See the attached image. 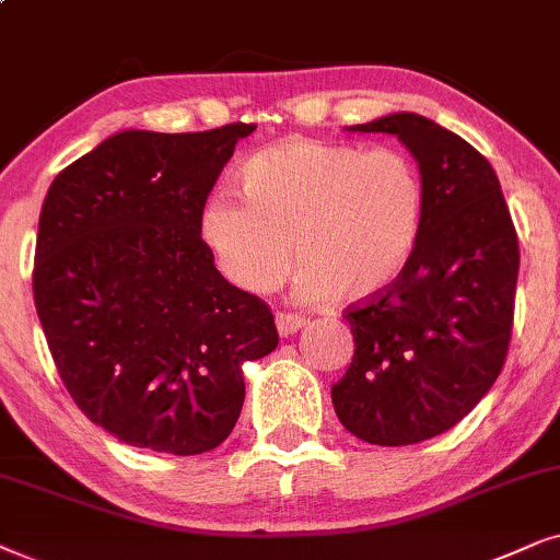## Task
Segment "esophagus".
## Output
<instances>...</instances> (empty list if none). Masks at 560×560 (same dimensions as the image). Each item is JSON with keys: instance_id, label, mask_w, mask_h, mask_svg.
Masks as SVG:
<instances>
[{"instance_id": "esophagus-1", "label": "esophagus", "mask_w": 560, "mask_h": 560, "mask_svg": "<svg viewBox=\"0 0 560 560\" xmlns=\"http://www.w3.org/2000/svg\"><path fill=\"white\" fill-rule=\"evenodd\" d=\"M302 327H304L302 315H292V312H279V315H276V330H279L281 338H289V335L302 330Z\"/></svg>"}]
</instances>
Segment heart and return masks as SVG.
Wrapping results in <instances>:
<instances>
[{
	"mask_svg": "<svg viewBox=\"0 0 560 560\" xmlns=\"http://www.w3.org/2000/svg\"><path fill=\"white\" fill-rule=\"evenodd\" d=\"M241 178L245 194L220 189L207 199L199 233L245 292L279 287L296 248V300H371L415 256L424 186L401 151L289 138L253 153Z\"/></svg>",
	"mask_w": 560,
	"mask_h": 560,
	"instance_id": "1",
	"label": "heart"
}]
</instances>
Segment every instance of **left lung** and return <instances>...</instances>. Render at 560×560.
I'll return each mask as SVG.
<instances>
[{"mask_svg":"<svg viewBox=\"0 0 560 560\" xmlns=\"http://www.w3.org/2000/svg\"><path fill=\"white\" fill-rule=\"evenodd\" d=\"M348 132H386L424 186L415 256L394 284L348 310L355 340L332 386L342 428L371 445H412L464 420L506 358L520 271L517 233L491 163L456 132L394 112Z\"/></svg>","mask_w":560,"mask_h":560,"instance_id":"1","label":"left lung"}]
</instances>
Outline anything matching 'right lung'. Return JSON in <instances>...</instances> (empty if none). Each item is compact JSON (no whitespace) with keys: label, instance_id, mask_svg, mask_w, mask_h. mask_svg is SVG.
Returning a JSON list of instances; mask_svg holds the SVG:
<instances>
[{"label":"right lung","instance_id":"add662e5","mask_svg":"<svg viewBox=\"0 0 560 560\" xmlns=\"http://www.w3.org/2000/svg\"><path fill=\"white\" fill-rule=\"evenodd\" d=\"M256 125L122 130L54 178L37 222L33 292L66 389L119 443L212 451L245 399V361L279 346L273 315L230 284L199 214Z\"/></svg>","mask_w":560,"mask_h":560}]
</instances>
